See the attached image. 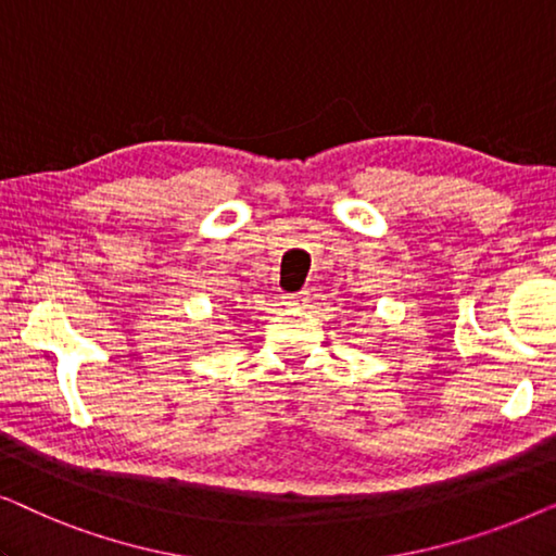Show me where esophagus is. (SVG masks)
Masks as SVG:
<instances>
[{
  "mask_svg": "<svg viewBox=\"0 0 556 556\" xmlns=\"http://www.w3.org/2000/svg\"><path fill=\"white\" fill-rule=\"evenodd\" d=\"M308 303V291H299V293H288L286 295V306H306Z\"/></svg>",
  "mask_w": 556,
  "mask_h": 556,
  "instance_id": "1",
  "label": "esophagus"
}]
</instances>
